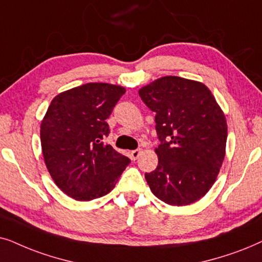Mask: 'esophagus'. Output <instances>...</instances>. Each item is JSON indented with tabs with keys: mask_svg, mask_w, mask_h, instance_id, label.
<instances>
[{
	"mask_svg": "<svg viewBox=\"0 0 262 262\" xmlns=\"http://www.w3.org/2000/svg\"><path fill=\"white\" fill-rule=\"evenodd\" d=\"M140 155H141V149L140 148L134 149V151L130 152V157H132V159H133V160H137Z\"/></svg>",
	"mask_w": 262,
	"mask_h": 262,
	"instance_id": "obj_1",
	"label": "esophagus"
}]
</instances>
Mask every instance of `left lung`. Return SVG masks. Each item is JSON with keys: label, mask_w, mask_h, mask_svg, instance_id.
I'll use <instances>...</instances> for the list:
<instances>
[{"label": "left lung", "mask_w": 262, "mask_h": 262, "mask_svg": "<svg viewBox=\"0 0 262 262\" xmlns=\"http://www.w3.org/2000/svg\"><path fill=\"white\" fill-rule=\"evenodd\" d=\"M156 113L158 166L145 173L152 193L171 206L200 200L217 180L225 157L228 125L202 82L163 76L139 90Z\"/></svg>", "instance_id": "obj_1"}]
</instances>
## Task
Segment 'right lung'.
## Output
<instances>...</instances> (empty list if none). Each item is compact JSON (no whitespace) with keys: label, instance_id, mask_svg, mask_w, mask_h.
Listing matches in <instances>:
<instances>
[{"label":"right lung","instance_id":"add662e5","mask_svg":"<svg viewBox=\"0 0 262 262\" xmlns=\"http://www.w3.org/2000/svg\"><path fill=\"white\" fill-rule=\"evenodd\" d=\"M125 89L90 82L51 100L40 124L41 151L48 171L60 189L75 200L104 196L130 159L104 144L106 120Z\"/></svg>","mask_w":262,"mask_h":262}]
</instances>
